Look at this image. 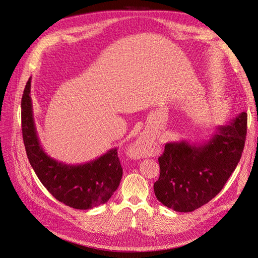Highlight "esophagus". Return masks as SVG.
<instances>
[{
  "label": "esophagus",
  "instance_id": "34e87169",
  "mask_svg": "<svg viewBox=\"0 0 258 258\" xmlns=\"http://www.w3.org/2000/svg\"><path fill=\"white\" fill-rule=\"evenodd\" d=\"M157 151V144L146 141V139L143 137L138 139L137 142L132 146V153L138 156V157H150V156H155Z\"/></svg>",
  "mask_w": 258,
  "mask_h": 258
}]
</instances>
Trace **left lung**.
Segmentation results:
<instances>
[{
    "mask_svg": "<svg viewBox=\"0 0 258 258\" xmlns=\"http://www.w3.org/2000/svg\"><path fill=\"white\" fill-rule=\"evenodd\" d=\"M247 116L242 112L201 144L170 142L158 158L160 175L154 191L163 206L191 212L222 190L243 152Z\"/></svg>",
    "mask_w": 258,
    "mask_h": 258,
    "instance_id": "left-lung-1",
    "label": "left lung"
}]
</instances>
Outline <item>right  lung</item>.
<instances>
[{"label": "right lung", "instance_id": "right-lung-1", "mask_svg": "<svg viewBox=\"0 0 258 258\" xmlns=\"http://www.w3.org/2000/svg\"><path fill=\"white\" fill-rule=\"evenodd\" d=\"M30 92L31 77L21 99V124L28 159L37 177L54 198L73 209L88 210L105 204L122 176L117 148L80 165H67L51 158L37 137Z\"/></svg>", "mask_w": 258, "mask_h": 258}]
</instances>
